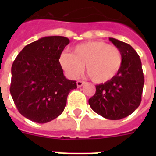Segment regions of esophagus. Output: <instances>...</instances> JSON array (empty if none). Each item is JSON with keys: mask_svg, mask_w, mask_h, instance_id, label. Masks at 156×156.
Returning a JSON list of instances; mask_svg holds the SVG:
<instances>
[{"mask_svg": "<svg viewBox=\"0 0 156 156\" xmlns=\"http://www.w3.org/2000/svg\"><path fill=\"white\" fill-rule=\"evenodd\" d=\"M84 83H84L83 81L79 80V81H78V82H77V86H78V87H82V86H83Z\"/></svg>", "mask_w": 156, "mask_h": 156, "instance_id": "obj_1", "label": "esophagus"}]
</instances>
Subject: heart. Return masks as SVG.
I'll list each match as a JSON object with an SVG mask.
<instances>
[{
    "mask_svg": "<svg viewBox=\"0 0 156 156\" xmlns=\"http://www.w3.org/2000/svg\"><path fill=\"white\" fill-rule=\"evenodd\" d=\"M60 63L67 74L76 78L85 66L86 73L96 83H104L120 70L122 55L118 48L103 41H90L73 48L72 53H63Z\"/></svg>",
    "mask_w": 156,
    "mask_h": 156,
    "instance_id": "heart-1",
    "label": "heart"
}]
</instances>
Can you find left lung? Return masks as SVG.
Returning <instances> with one entry per match:
<instances>
[{"instance_id":"obj_1","label":"left lung","mask_w":156,"mask_h":156,"mask_svg":"<svg viewBox=\"0 0 156 156\" xmlns=\"http://www.w3.org/2000/svg\"><path fill=\"white\" fill-rule=\"evenodd\" d=\"M120 49L122 64L109 81L95 86L96 91L89 99L93 111L108 120H120L133 113L142 100L144 76L140 57L130 45L109 38Z\"/></svg>"}]
</instances>
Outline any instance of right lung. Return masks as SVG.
<instances>
[{"label": "right lung", "instance_id": "add662e5", "mask_svg": "<svg viewBox=\"0 0 156 156\" xmlns=\"http://www.w3.org/2000/svg\"><path fill=\"white\" fill-rule=\"evenodd\" d=\"M69 40L47 36L23 48L11 68L10 94L18 112L36 123H47L63 112L76 81L64 76L59 62Z\"/></svg>", "mask_w": 156, "mask_h": 156}]
</instances>
